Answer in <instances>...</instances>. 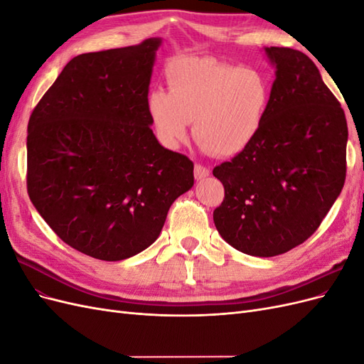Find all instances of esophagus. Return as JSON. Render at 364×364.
Returning a JSON list of instances; mask_svg holds the SVG:
<instances>
[{
    "label": "esophagus",
    "mask_w": 364,
    "mask_h": 364,
    "mask_svg": "<svg viewBox=\"0 0 364 364\" xmlns=\"http://www.w3.org/2000/svg\"><path fill=\"white\" fill-rule=\"evenodd\" d=\"M208 176H209V170L206 167H203V165H200V164L194 165V178L197 181H202V179L208 178Z\"/></svg>",
    "instance_id": "34e87169"
}]
</instances>
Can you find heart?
I'll return each mask as SVG.
<instances>
[{
    "label": "heart",
    "mask_w": 364,
    "mask_h": 364,
    "mask_svg": "<svg viewBox=\"0 0 364 364\" xmlns=\"http://www.w3.org/2000/svg\"><path fill=\"white\" fill-rule=\"evenodd\" d=\"M168 92L153 90L147 106L158 138L176 147L188 136L220 158L243 153L259 134L272 98L270 82L257 68L206 58L174 60L167 70Z\"/></svg>",
    "instance_id": "heart-1"
}]
</instances>
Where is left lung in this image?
Instances as JSON below:
<instances>
[{
	"label": "left lung",
	"mask_w": 364,
	"mask_h": 364,
	"mask_svg": "<svg viewBox=\"0 0 364 364\" xmlns=\"http://www.w3.org/2000/svg\"><path fill=\"white\" fill-rule=\"evenodd\" d=\"M272 98L252 144L213 174L225 186L214 211L222 238L252 257H277L310 238L346 178L348 124L306 54L266 47Z\"/></svg>",
	"instance_id": "obj_1"
}]
</instances>
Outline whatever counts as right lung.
I'll use <instances>...</instances> for the list:
<instances>
[{
    "mask_svg": "<svg viewBox=\"0 0 364 364\" xmlns=\"http://www.w3.org/2000/svg\"><path fill=\"white\" fill-rule=\"evenodd\" d=\"M159 38L71 59L33 109L27 191L73 249L121 261L159 237L194 164L159 144L147 98Z\"/></svg>",
    "mask_w": 364,
    "mask_h": 364,
    "instance_id": "1",
    "label": "right lung"
}]
</instances>
